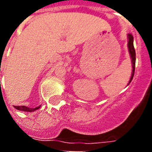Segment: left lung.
<instances>
[{
  "instance_id": "left-lung-1",
  "label": "left lung",
  "mask_w": 152,
  "mask_h": 152,
  "mask_svg": "<svg viewBox=\"0 0 152 152\" xmlns=\"http://www.w3.org/2000/svg\"><path fill=\"white\" fill-rule=\"evenodd\" d=\"M128 49H129V55H130L131 62H132V68H133L130 79H129V81L128 83V86H129L132 81L133 77H134V70H135V61H136V53H135V50H134V37L131 34H128Z\"/></svg>"
}]
</instances>
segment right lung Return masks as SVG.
<instances>
[{"instance_id":"obj_1","label":"right lung","mask_w":152,"mask_h":152,"mask_svg":"<svg viewBox=\"0 0 152 152\" xmlns=\"http://www.w3.org/2000/svg\"><path fill=\"white\" fill-rule=\"evenodd\" d=\"M15 109L17 110H19V111H22V112H34L36 110H37L40 107V106L39 107H37L35 108H30V107H25V106H15Z\"/></svg>"}]
</instances>
